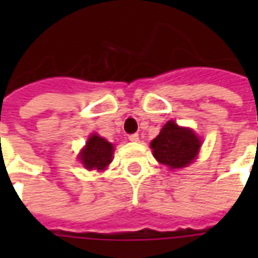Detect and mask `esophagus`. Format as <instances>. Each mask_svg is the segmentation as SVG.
I'll return each mask as SVG.
<instances>
[{"label":"esophagus","instance_id":"obj_1","mask_svg":"<svg viewBox=\"0 0 258 258\" xmlns=\"http://www.w3.org/2000/svg\"><path fill=\"white\" fill-rule=\"evenodd\" d=\"M128 139L131 142H134V143H137V142H139V135L138 134H133V135H130Z\"/></svg>","mask_w":258,"mask_h":258}]
</instances>
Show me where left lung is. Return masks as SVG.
I'll return each mask as SVG.
<instances>
[{
  "instance_id": "obj_1",
  "label": "left lung",
  "mask_w": 258,
  "mask_h": 258,
  "mask_svg": "<svg viewBox=\"0 0 258 258\" xmlns=\"http://www.w3.org/2000/svg\"><path fill=\"white\" fill-rule=\"evenodd\" d=\"M201 145L200 137L191 128L180 127L174 120L167 121L150 143L154 158L171 170L187 167L200 153Z\"/></svg>"
}]
</instances>
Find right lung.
<instances>
[{
	"instance_id": "obj_1",
	"label": "right lung",
	"mask_w": 258,
	"mask_h": 258,
	"mask_svg": "<svg viewBox=\"0 0 258 258\" xmlns=\"http://www.w3.org/2000/svg\"><path fill=\"white\" fill-rule=\"evenodd\" d=\"M113 146L96 134L88 138L86 147L79 154V159L87 170L103 171L112 162Z\"/></svg>"
}]
</instances>
